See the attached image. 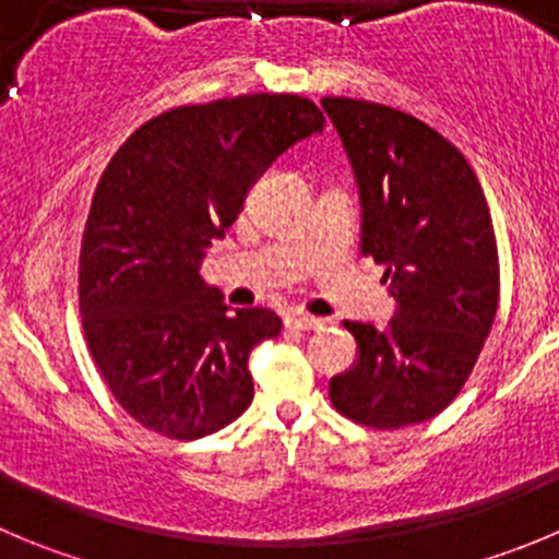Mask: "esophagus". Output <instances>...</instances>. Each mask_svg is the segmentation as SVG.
Here are the masks:
<instances>
[{"label": "esophagus", "instance_id": "34e87169", "mask_svg": "<svg viewBox=\"0 0 559 559\" xmlns=\"http://www.w3.org/2000/svg\"><path fill=\"white\" fill-rule=\"evenodd\" d=\"M322 325H325V320H320V317H309V314L286 317V328H292V331H320Z\"/></svg>", "mask_w": 559, "mask_h": 559}]
</instances>
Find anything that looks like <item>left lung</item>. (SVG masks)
I'll return each mask as SVG.
<instances>
[{
    "label": "left lung",
    "mask_w": 559,
    "mask_h": 559,
    "mask_svg": "<svg viewBox=\"0 0 559 559\" xmlns=\"http://www.w3.org/2000/svg\"><path fill=\"white\" fill-rule=\"evenodd\" d=\"M361 198V253L397 300L385 331L344 322L358 358L331 378L338 414L374 430L427 421L461 394L499 306L488 203L466 156L408 112L322 98Z\"/></svg>",
    "instance_id": "left-lung-1"
}]
</instances>
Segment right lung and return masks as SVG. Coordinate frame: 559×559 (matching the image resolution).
<instances>
[{
	"label": "right lung",
	"instance_id": "right-lung-1",
	"mask_svg": "<svg viewBox=\"0 0 559 559\" xmlns=\"http://www.w3.org/2000/svg\"><path fill=\"white\" fill-rule=\"evenodd\" d=\"M322 127L309 98L248 93L156 115L109 159L82 237V325L112 397L148 430L212 436L253 400L248 356L281 317L228 309L201 262L259 176Z\"/></svg>",
	"mask_w": 559,
	"mask_h": 559
}]
</instances>
